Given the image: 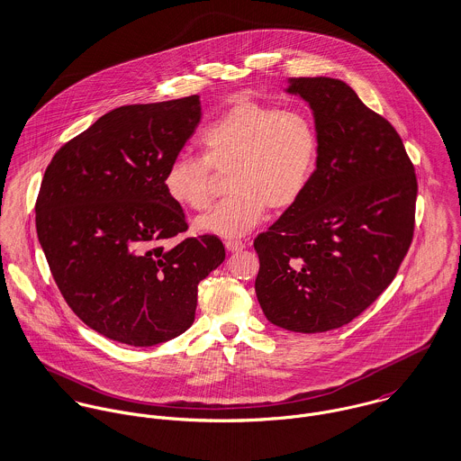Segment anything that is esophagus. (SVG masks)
<instances>
[{"mask_svg": "<svg viewBox=\"0 0 461 461\" xmlns=\"http://www.w3.org/2000/svg\"><path fill=\"white\" fill-rule=\"evenodd\" d=\"M225 249L229 252H241L245 249V243H241L238 240H229V241H225Z\"/></svg>", "mask_w": 461, "mask_h": 461, "instance_id": "esophagus-1", "label": "esophagus"}]
</instances>
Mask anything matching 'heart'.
Instances as JSON below:
<instances>
[{
    "label": "heart",
    "instance_id": "b5f03b06",
    "mask_svg": "<svg viewBox=\"0 0 461 461\" xmlns=\"http://www.w3.org/2000/svg\"><path fill=\"white\" fill-rule=\"evenodd\" d=\"M203 156L179 154L165 172L167 195L202 211L211 203L214 170L227 172L232 195L200 216V232L240 238L263 221L267 205L293 207L309 190L320 159L314 121L300 110L241 101L202 132Z\"/></svg>",
    "mask_w": 461,
    "mask_h": 461
}]
</instances>
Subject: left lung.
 Here are the masks:
<instances>
[{"mask_svg": "<svg viewBox=\"0 0 461 461\" xmlns=\"http://www.w3.org/2000/svg\"><path fill=\"white\" fill-rule=\"evenodd\" d=\"M320 136L314 179L254 241L256 294L280 329L320 333L362 314L394 280L415 223L417 177L401 136L340 79L291 77Z\"/></svg>", "mask_w": 461, "mask_h": 461, "instance_id": "8db88e82", "label": "left lung"}]
</instances>
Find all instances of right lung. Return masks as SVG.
Returning a JSON list of instances; mask_svg holds the SVG:
<instances>
[{
	"mask_svg": "<svg viewBox=\"0 0 461 461\" xmlns=\"http://www.w3.org/2000/svg\"><path fill=\"white\" fill-rule=\"evenodd\" d=\"M200 99L112 110L53 156L35 203L51 275L74 314L136 348L192 327L197 289L225 259L216 236L188 229L165 172L200 122Z\"/></svg>",
	"mask_w": 461,
	"mask_h": 461,
	"instance_id": "1",
	"label": "right lung"
}]
</instances>
